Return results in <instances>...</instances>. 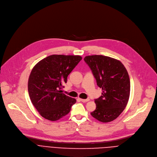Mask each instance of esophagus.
<instances>
[{
	"label": "esophagus",
	"mask_w": 157,
	"mask_h": 157,
	"mask_svg": "<svg viewBox=\"0 0 157 157\" xmlns=\"http://www.w3.org/2000/svg\"><path fill=\"white\" fill-rule=\"evenodd\" d=\"M90 99L88 98V99H80V101H82V102L83 103H86V102H88V101H89Z\"/></svg>",
	"instance_id": "1"
}]
</instances>
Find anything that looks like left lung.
I'll list each match as a JSON object with an SVG mask.
<instances>
[{
	"instance_id": "left-lung-1",
	"label": "left lung",
	"mask_w": 157,
	"mask_h": 157,
	"mask_svg": "<svg viewBox=\"0 0 157 157\" xmlns=\"http://www.w3.org/2000/svg\"><path fill=\"white\" fill-rule=\"evenodd\" d=\"M84 61L103 90L102 96L94 101L96 109L90 114L101 122H112L124 111L129 99L128 72L119 60L103 55L87 56Z\"/></svg>"
}]
</instances>
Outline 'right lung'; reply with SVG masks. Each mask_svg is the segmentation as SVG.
<instances>
[{
	"label": "right lung",
	"instance_id": "1",
	"mask_svg": "<svg viewBox=\"0 0 157 157\" xmlns=\"http://www.w3.org/2000/svg\"><path fill=\"white\" fill-rule=\"evenodd\" d=\"M81 59L80 56L53 54L33 68L28 90L33 105L42 117L56 121L70 112L76 99L61 93L60 89Z\"/></svg>",
	"mask_w": 157,
	"mask_h": 157
}]
</instances>
